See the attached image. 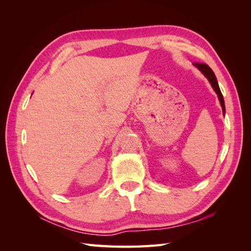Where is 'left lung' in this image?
Instances as JSON below:
<instances>
[{
  "mask_svg": "<svg viewBox=\"0 0 251 251\" xmlns=\"http://www.w3.org/2000/svg\"><path fill=\"white\" fill-rule=\"evenodd\" d=\"M194 65H195L197 68H198V69L203 73L204 76L206 77V78L208 79V81L210 82L211 87L214 88L215 92L218 94L220 103H221V107H222V111H223V113H225V103H224V98H223V95H222V93H221V90H220L219 83H218V80H217V78H216V75H215L214 71H212L206 64L194 63Z\"/></svg>",
  "mask_w": 251,
  "mask_h": 251,
  "instance_id": "obj_1",
  "label": "left lung"
}]
</instances>
